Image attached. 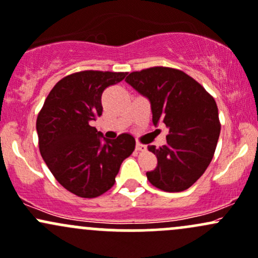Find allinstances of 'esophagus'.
Masks as SVG:
<instances>
[{
  "label": "esophagus",
  "mask_w": 258,
  "mask_h": 258,
  "mask_svg": "<svg viewBox=\"0 0 258 258\" xmlns=\"http://www.w3.org/2000/svg\"><path fill=\"white\" fill-rule=\"evenodd\" d=\"M135 150L137 151H145L146 150V146L143 145V144H137V146H135Z\"/></svg>",
  "instance_id": "esophagus-1"
}]
</instances>
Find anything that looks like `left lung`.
Instances as JSON below:
<instances>
[{
    "mask_svg": "<svg viewBox=\"0 0 258 258\" xmlns=\"http://www.w3.org/2000/svg\"><path fill=\"white\" fill-rule=\"evenodd\" d=\"M125 81L150 101L152 123L168 128L167 144L156 149L154 171L149 182L165 192L188 189L206 172L214 156L219 134L218 107L201 84L177 69H145L129 74Z\"/></svg>",
    "mask_w": 258,
    "mask_h": 258,
    "instance_id": "8db88e82",
    "label": "left lung"
}]
</instances>
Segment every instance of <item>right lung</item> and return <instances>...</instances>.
Here are the masks:
<instances>
[{
	"instance_id": "1",
	"label": "right lung",
	"mask_w": 258,
	"mask_h": 258,
	"mask_svg": "<svg viewBox=\"0 0 258 258\" xmlns=\"http://www.w3.org/2000/svg\"><path fill=\"white\" fill-rule=\"evenodd\" d=\"M126 73L80 71L52 87L37 118L39 150L52 176L82 198H96L113 187L121 162L133 154L135 139L120 134L108 140L91 125L102 115L101 97Z\"/></svg>"
}]
</instances>
